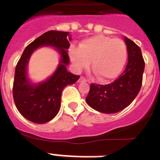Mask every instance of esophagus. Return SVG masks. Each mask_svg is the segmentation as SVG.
<instances>
[{"mask_svg":"<svg viewBox=\"0 0 160 160\" xmlns=\"http://www.w3.org/2000/svg\"><path fill=\"white\" fill-rule=\"evenodd\" d=\"M86 81H87V80L84 76H80V78L79 79V82H86Z\"/></svg>","mask_w":160,"mask_h":160,"instance_id":"1","label":"esophagus"}]
</instances>
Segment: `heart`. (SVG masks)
I'll list each match as a JSON object with an SVG mask.
<instances>
[{
	"instance_id": "b5f03b06",
	"label": "heart",
	"mask_w": 160,
	"mask_h": 160,
	"mask_svg": "<svg viewBox=\"0 0 160 160\" xmlns=\"http://www.w3.org/2000/svg\"><path fill=\"white\" fill-rule=\"evenodd\" d=\"M69 54L77 69L87 68L92 61L98 79L108 81L120 74L127 58V48L120 39L96 35L84 40L80 47H71Z\"/></svg>"
}]
</instances>
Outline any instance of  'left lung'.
<instances>
[{"instance_id": "1", "label": "left lung", "mask_w": 160, "mask_h": 160, "mask_svg": "<svg viewBox=\"0 0 160 160\" xmlns=\"http://www.w3.org/2000/svg\"><path fill=\"white\" fill-rule=\"evenodd\" d=\"M128 62L122 74L108 85L92 83L86 101L90 107L105 113H114L129 106L140 92L145 62L140 47L125 36Z\"/></svg>"}]
</instances>
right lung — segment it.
Instances as JSON below:
<instances>
[{
	"label": "right lung",
	"instance_id": "obj_1",
	"mask_svg": "<svg viewBox=\"0 0 160 160\" xmlns=\"http://www.w3.org/2000/svg\"><path fill=\"white\" fill-rule=\"evenodd\" d=\"M70 40L68 32H46L26 47L18 62L12 88L13 100L18 112L32 122L44 124L56 116L61 105L63 88L75 83L80 78V75L68 72L66 68L69 62L68 49ZM42 45L55 47L62 56L61 63L48 80L38 85H32L27 78L26 67L32 52Z\"/></svg>",
	"mask_w": 160,
	"mask_h": 160
}]
</instances>
